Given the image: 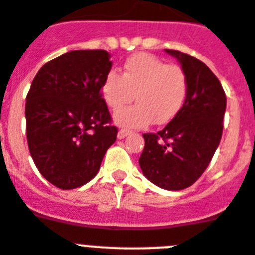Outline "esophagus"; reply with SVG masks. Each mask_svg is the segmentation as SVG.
I'll return each mask as SVG.
<instances>
[{
  "label": "esophagus",
  "mask_w": 255,
  "mask_h": 255,
  "mask_svg": "<svg viewBox=\"0 0 255 255\" xmlns=\"http://www.w3.org/2000/svg\"><path fill=\"white\" fill-rule=\"evenodd\" d=\"M129 133H131V131H129V129H121V131L118 132V138L127 137Z\"/></svg>",
  "instance_id": "34e87169"
}]
</instances>
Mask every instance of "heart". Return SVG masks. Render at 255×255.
Here are the masks:
<instances>
[{"label": "heart", "mask_w": 255, "mask_h": 255, "mask_svg": "<svg viewBox=\"0 0 255 255\" xmlns=\"http://www.w3.org/2000/svg\"><path fill=\"white\" fill-rule=\"evenodd\" d=\"M188 89L183 68L149 53H134L124 63L122 74L110 70L105 76L101 93L114 113L131 103L134 94L137 103L117 114L115 121L123 127H145L173 121L185 106Z\"/></svg>", "instance_id": "1"}]
</instances>
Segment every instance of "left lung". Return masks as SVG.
Returning a JSON list of instances; mask_svg holds the SVG:
<instances>
[{"label": "left lung", "mask_w": 255, "mask_h": 255, "mask_svg": "<svg viewBox=\"0 0 255 255\" xmlns=\"http://www.w3.org/2000/svg\"><path fill=\"white\" fill-rule=\"evenodd\" d=\"M165 51L187 73V101L162 131L142 134L145 146L138 163L152 183L175 191L194 185L210 165L223 134L227 97L203 61L174 49Z\"/></svg>", "instance_id": "8db88e82"}]
</instances>
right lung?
<instances>
[{"instance_id": "1", "label": "right lung", "mask_w": 255, "mask_h": 255, "mask_svg": "<svg viewBox=\"0 0 255 255\" xmlns=\"http://www.w3.org/2000/svg\"><path fill=\"white\" fill-rule=\"evenodd\" d=\"M111 65L105 49L70 51L44 64L27 93L30 154L40 174L61 190L92 181L117 140L101 93Z\"/></svg>"}]
</instances>
